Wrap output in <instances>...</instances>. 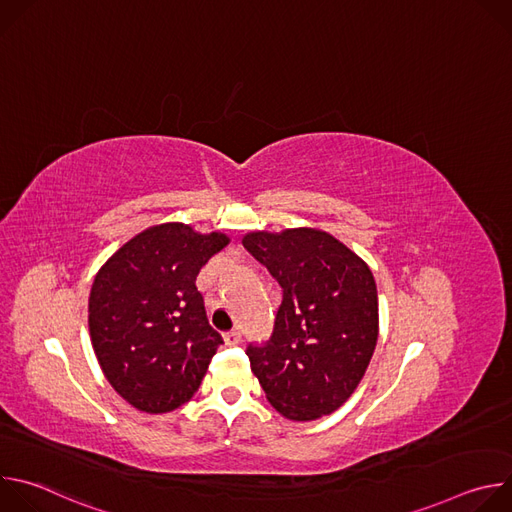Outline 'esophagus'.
Segmentation results:
<instances>
[{
    "label": "esophagus",
    "instance_id": "obj_1",
    "mask_svg": "<svg viewBox=\"0 0 512 512\" xmlns=\"http://www.w3.org/2000/svg\"><path fill=\"white\" fill-rule=\"evenodd\" d=\"M225 340L227 344H239L241 342V332L239 330H231L225 334Z\"/></svg>",
    "mask_w": 512,
    "mask_h": 512
}]
</instances>
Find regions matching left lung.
I'll return each instance as SVG.
<instances>
[{
	"mask_svg": "<svg viewBox=\"0 0 512 512\" xmlns=\"http://www.w3.org/2000/svg\"><path fill=\"white\" fill-rule=\"evenodd\" d=\"M243 245L283 291L271 338L247 346L251 371L283 417L330 415L354 393L377 346L379 298L369 265L306 227L255 231Z\"/></svg>",
	"mask_w": 512,
	"mask_h": 512,
	"instance_id": "obj_1",
	"label": "left lung"
}]
</instances>
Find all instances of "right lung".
<instances>
[{"mask_svg": "<svg viewBox=\"0 0 512 512\" xmlns=\"http://www.w3.org/2000/svg\"><path fill=\"white\" fill-rule=\"evenodd\" d=\"M227 245L223 233L164 223L127 241L95 275L91 342L107 381L135 409L168 413L198 391L223 336L208 324L196 275Z\"/></svg>", "mask_w": 512, "mask_h": 512, "instance_id": "1", "label": "right lung"}]
</instances>
